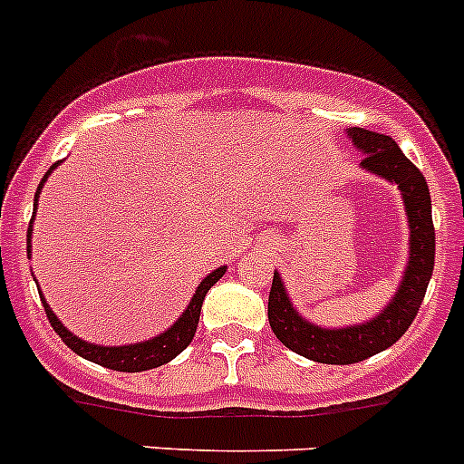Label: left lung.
Wrapping results in <instances>:
<instances>
[{
	"label": "left lung",
	"mask_w": 464,
	"mask_h": 464,
	"mask_svg": "<svg viewBox=\"0 0 464 464\" xmlns=\"http://www.w3.org/2000/svg\"><path fill=\"white\" fill-rule=\"evenodd\" d=\"M347 135L363 154L361 168L391 184H398L401 188L407 223H410V262L398 285V292L391 296L380 315L363 324L343 326V329H324L301 317L285 290L283 278L278 271H274L269 292V324L276 338L287 350L305 359L331 365L359 363L401 340L419 313L435 266V225H432L430 190L426 177L389 135L372 133L356 126L347 129Z\"/></svg>",
	"instance_id": "8db88e82"
}]
</instances>
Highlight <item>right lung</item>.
I'll return each instance as SVG.
<instances>
[{
    "label": "right lung",
    "instance_id": "obj_1",
    "mask_svg": "<svg viewBox=\"0 0 464 464\" xmlns=\"http://www.w3.org/2000/svg\"><path fill=\"white\" fill-rule=\"evenodd\" d=\"M57 165L59 163H54L53 168L44 174V179H41V184H38L34 204L38 202V193H41L44 184L48 181L50 172H53ZM34 214H36V209H34ZM32 223H34V218H32ZM32 223H29V227H27V253L32 250ZM225 271H227V266H218V269L211 271V274L198 285V290H195L190 304L186 305V310L181 313L179 320L174 322L168 331H163L160 335H154V338L144 340V343H133V345L103 347V345H93V343H87V340L78 338V335L71 334V331H68L66 326L57 320L54 310L50 308L48 301L44 299V295H41V292H38V295H41V304H44L45 315H48L53 329L57 331L59 338H62L63 343H66V345L75 352V354H80L82 359L92 361V363H99V365H103V368H110V371L142 372V371H151V368H159V365L168 363V361H172L174 356L181 354V352L190 345V340H193V335H195V329H198L199 310H202L204 296H207V292H209L220 278H223Z\"/></svg>",
    "mask_w": 464,
    "mask_h": 464
}]
</instances>
